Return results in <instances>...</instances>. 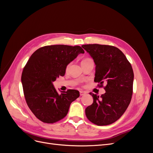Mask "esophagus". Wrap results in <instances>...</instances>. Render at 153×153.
Returning a JSON list of instances; mask_svg holds the SVG:
<instances>
[{
	"mask_svg": "<svg viewBox=\"0 0 153 153\" xmlns=\"http://www.w3.org/2000/svg\"><path fill=\"white\" fill-rule=\"evenodd\" d=\"M86 94V92L85 91H80V96H84Z\"/></svg>",
	"mask_w": 153,
	"mask_h": 153,
	"instance_id": "obj_1",
	"label": "esophagus"
}]
</instances>
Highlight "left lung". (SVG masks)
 I'll return each instance as SVG.
<instances>
[{"instance_id": "obj_1", "label": "left lung", "mask_w": 153, "mask_h": 153, "mask_svg": "<svg viewBox=\"0 0 153 153\" xmlns=\"http://www.w3.org/2000/svg\"><path fill=\"white\" fill-rule=\"evenodd\" d=\"M95 64L94 81L106 84L105 93L98 96L90 92L93 103L85 108L91 122L106 126L121 117L131 100L134 74L131 64L119 48L98 44L82 46Z\"/></svg>"}]
</instances>
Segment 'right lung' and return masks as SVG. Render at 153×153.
<instances>
[{
  "label": "right lung",
  "instance_id": "right-lung-1",
  "mask_svg": "<svg viewBox=\"0 0 153 153\" xmlns=\"http://www.w3.org/2000/svg\"><path fill=\"white\" fill-rule=\"evenodd\" d=\"M84 50L80 46L56 45L41 47L32 54L22 75L27 105L43 123H53L67 115L71 103L80 96L75 89L59 94L53 82L64 76L68 64Z\"/></svg>",
  "mask_w": 153,
  "mask_h": 153
}]
</instances>
